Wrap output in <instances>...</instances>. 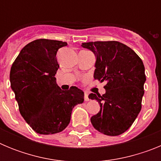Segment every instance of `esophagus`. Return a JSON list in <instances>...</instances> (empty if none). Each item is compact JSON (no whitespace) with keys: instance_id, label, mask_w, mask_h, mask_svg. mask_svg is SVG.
Here are the masks:
<instances>
[{"instance_id":"34e87169","label":"esophagus","mask_w":161,"mask_h":161,"mask_svg":"<svg viewBox=\"0 0 161 161\" xmlns=\"http://www.w3.org/2000/svg\"><path fill=\"white\" fill-rule=\"evenodd\" d=\"M84 98H85V102H88V101H89V94H88V93H85V96H84Z\"/></svg>"}]
</instances>
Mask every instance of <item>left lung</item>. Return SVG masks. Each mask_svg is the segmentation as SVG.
I'll use <instances>...</instances> for the list:
<instances>
[{
	"instance_id": "1",
	"label": "left lung",
	"mask_w": 161,
	"mask_h": 161,
	"mask_svg": "<svg viewBox=\"0 0 161 161\" xmlns=\"http://www.w3.org/2000/svg\"><path fill=\"white\" fill-rule=\"evenodd\" d=\"M82 47L96 55L94 79L106 81L105 94L89 95L101 107L91 123L104 135L119 136L130 128L141 110L146 80L143 61L131 48L117 41L84 42Z\"/></svg>"
}]
</instances>
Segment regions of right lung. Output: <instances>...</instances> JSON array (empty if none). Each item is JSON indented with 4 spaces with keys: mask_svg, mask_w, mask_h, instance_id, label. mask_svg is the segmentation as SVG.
<instances>
[{
    "mask_svg": "<svg viewBox=\"0 0 161 161\" xmlns=\"http://www.w3.org/2000/svg\"><path fill=\"white\" fill-rule=\"evenodd\" d=\"M67 45L63 41L36 39L22 48L11 67V88L20 114L41 135L64 130L74 106L84 102L83 91L75 86L64 91L55 81L59 68L56 53Z\"/></svg>",
    "mask_w": 161,
    "mask_h": 161,
    "instance_id": "1",
    "label": "right lung"
}]
</instances>
